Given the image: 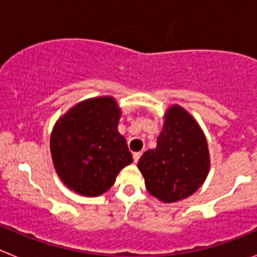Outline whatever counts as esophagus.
I'll return each instance as SVG.
<instances>
[{
  "mask_svg": "<svg viewBox=\"0 0 257 257\" xmlns=\"http://www.w3.org/2000/svg\"><path fill=\"white\" fill-rule=\"evenodd\" d=\"M140 157H142V153H140V152H135V153H134V162L138 163V161L140 160Z\"/></svg>",
  "mask_w": 257,
  "mask_h": 257,
  "instance_id": "1",
  "label": "esophagus"
}]
</instances>
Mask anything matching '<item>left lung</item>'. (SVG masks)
Wrapping results in <instances>:
<instances>
[{
  "label": "left lung",
  "mask_w": 257,
  "mask_h": 257,
  "mask_svg": "<svg viewBox=\"0 0 257 257\" xmlns=\"http://www.w3.org/2000/svg\"><path fill=\"white\" fill-rule=\"evenodd\" d=\"M138 167L148 192L165 203L197 192L207 178L210 154L196 119L180 105L170 106L157 147L140 157Z\"/></svg>",
  "instance_id": "obj_1"
}]
</instances>
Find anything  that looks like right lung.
<instances>
[{"mask_svg":"<svg viewBox=\"0 0 257 257\" xmlns=\"http://www.w3.org/2000/svg\"><path fill=\"white\" fill-rule=\"evenodd\" d=\"M121 110L112 96L87 99L61 115L52 128L50 151L59 178L81 196L96 197L133 163L126 139L118 133Z\"/></svg>","mask_w":257,"mask_h":257,"instance_id":"add662e5","label":"right lung"}]
</instances>
